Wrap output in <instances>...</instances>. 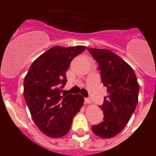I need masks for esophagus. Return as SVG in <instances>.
Segmentation results:
<instances>
[{"label": "esophagus", "mask_w": 156, "mask_h": 156, "mask_svg": "<svg viewBox=\"0 0 156 156\" xmlns=\"http://www.w3.org/2000/svg\"><path fill=\"white\" fill-rule=\"evenodd\" d=\"M84 102L85 104H90V103H91V100H90V98H85Z\"/></svg>", "instance_id": "1"}]
</instances>
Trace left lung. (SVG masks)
<instances>
[{
	"label": "left lung",
	"mask_w": 156,
	"mask_h": 156,
	"mask_svg": "<svg viewBox=\"0 0 156 156\" xmlns=\"http://www.w3.org/2000/svg\"><path fill=\"white\" fill-rule=\"evenodd\" d=\"M98 64L103 85L108 94L104 98L103 121L92 126L94 133L110 138L127 124L138 100L139 84L133 69L120 57L106 49L87 48Z\"/></svg>",
	"instance_id": "1"
}]
</instances>
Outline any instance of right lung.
Masks as SVG:
<instances>
[{
	"label": "right lung",
	"mask_w": 156,
	"mask_h": 156,
	"mask_svg": "<svg viewBox=\"0 0 156 156\" xmlns=\"http://www.w3.org/2000/svg\"><path fill=\"white\" fill-rule=\"evenodd\" d=\"M85 49L84 46L53 47L32 63L25 77L23 94L31 116L48 137L68 133L84 101L80 94H66L62 88L70 62Z\"/></svg>",
	"instance_id": "add662e5"
}]
</instances>
